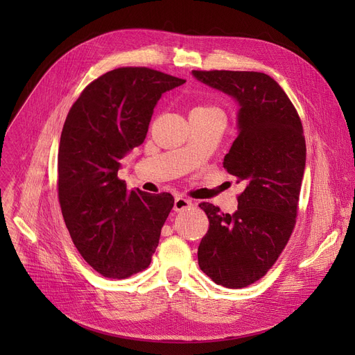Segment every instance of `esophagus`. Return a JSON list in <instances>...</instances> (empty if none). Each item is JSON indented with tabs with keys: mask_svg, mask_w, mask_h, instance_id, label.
I'll return each instance as SVG.
<instances>
[{
	"mask_svg": "<svg viewBox=\"0 0 355 355\" xmlns=\"http://www.w3.org/2000/svg\"><path fill=\"white\" fill-rule=\"evenodd\" d=\"M193 206V202H191V200H189V198H185V197H175V200H174V211H184V210H187V209H190Z\"/></svg>",
	"mask_w": 355,
	"mask_h": 355,
	"instance_id": "esophagus-1",
	"label": "esophagus"
}]
</instances>
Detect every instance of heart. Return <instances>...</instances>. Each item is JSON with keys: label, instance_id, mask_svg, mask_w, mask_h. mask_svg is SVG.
I'll return each mask as SVG.
<instances>
[{"label": "heart", "instance_id": "heart-1", "mask_svg": "<svg viewBox=\"0 0 355 355\" xmlns=\"http://www.w3.org/2000/svg\"><path fill=\"white\" fill-rule=\"evenodd\" d=\"M197 110H216L214 107H210V106H200V107H196Z\"/></svg>", "mask_w": 355, "mask_h": 355}]
</instances>
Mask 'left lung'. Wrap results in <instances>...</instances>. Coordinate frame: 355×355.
Here are the masks:
<instances>
[{"mask_svg": "<svg viewBox=\"0 0 355 355\" xmlns=\"http://www.w3.org/2000/svg\"><path fill=\"white\" fill-rule=\"evenodd\" d=\"M191 73L239 106L237 138L223 165L245 185L234 214L200 204L210 227L198 246V266L217 285L245 288L266 275L292 234L306 161L304 129L286 93L268 74Z\"/></svg>", "mask_w": 355, "mask_h": 355, "instance_id": "left-lung-1", "label": "left lung"}]
</instances>
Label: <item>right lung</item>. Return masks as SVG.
Segmentation results:
<instances>
[{"instance_id":"add662e5","label":"right lung","mask_w":355,"mask_h":355,"mask_svg":"<svg viewBox=\"0 0 355 355\" xmlns=\"http://www.w3.org/2000/svg\"><path fill=\"white\" fill-rule=\"evenodd\" d=\"M185 83L146 67H121L85 87L66 118L59 146V201L66 227L86 262L123 279L151 263L171 194L126 190L122 162L148 132L165 92Z\"/></svg>"}]
</instances>
